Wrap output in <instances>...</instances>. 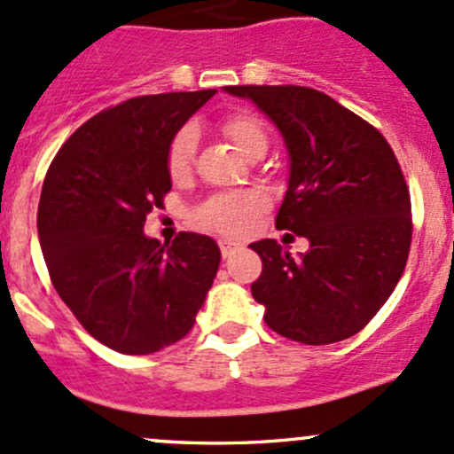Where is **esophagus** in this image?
<instances>
[{
    "mask_svg": "<svg viewBox=\"0 0 454 454\" xmlns=\"http://www.w3.org/2000/svg\"><path fill=\"white\" fill-rule=\"evenodd\" d=\"M239 247H241V243H237V241H228V239H222V241H219V250H222L223 258H231L232 254L239 250Z\"/></svg>",
    "mask_w": 454,
    "mask_h": 454,
    "instance_id": "esophagus-1",
    "label": "esophagus"
}]
</instances>
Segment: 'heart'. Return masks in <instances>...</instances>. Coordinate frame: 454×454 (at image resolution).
<instances>
[{
    "instance_id": "1",
    "label": "heart",
    "mask_w": 454,
    "mask_h": 454,
    "mask_svg": "<svg viewBox=\"0 0 454 454\" xmlns=\"http://www.w3.org/2000/svg\"><path fill=\"white\" fill-rule=\"evenodd\" d=\"M222 133L228 142L237 148L246 159L254 154H265L269 146V133L265 122L252 112H235L223 118ZM198 129L193 124H185L174 133L166 153V168L172 181H185L192 174L193 159H196ZM267 208V198L256 189H243V192L219 193L208 198L193 211V222L208 231L222 232V235H241L252 226L254 219Z\"/></svg>"
}]
</instances>
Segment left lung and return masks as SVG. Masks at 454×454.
I'll use <instances>...</instances> for the list:
<instances>
[{
    "label": "left lung",
    "mask_w": 454,
    "mask_h": 454,
    "mask_svg": "<svg viewBox=\"0 0 454 454\" xmlns=\"http://www.w3.org/2000/svg\"><path fill=\"white\" fill-rule=\"evenodd\" d=\"M223 90L250 98L280 131L291 174L276 228L310 243L300 256L276 239L252 243L262 258L252 297L284 338L345 340L380 312L410 256L411 202L395 153L372 124L318 90Z\"/></svg>",
    "instance_id": "1"
}]
</instances>
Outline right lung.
<instances>
[{
	"instance_id": "1",
	"label": "right lung",
	"mask_w": 454,
	"mask_h": 454,
	"mask_svg": "<svg viewBox=\"0 0 454 454\" xmlns=\"http://www.w3.org/2000/svg\"><path fill=\"white\" fill-rule=\"evenodd\" d=\"M217 90L136 97L83 122L49 166L38 239L62 301L98 342L148 356L187 336L217 276V243L144 235L172 189L174 133Z\"/></svg>"
}]
</instances>
